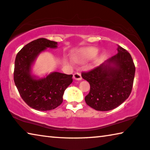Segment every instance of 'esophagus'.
<instances>
[{"instance_id": "1", "label": "esophagus", "mask_w": 150, "mask_h": 150, "mask_svg": "<svg viewBox=\"0 0 150 150\" xmlns=\"http://www.w3.org/2000/svg\"><path fill=\"white\" fill-rule=\"evenodd\" d=\"M73 79L75 80H81L82 77L81 75L79 73H75L74 75H73Z\"/></svg>"}]
</instances>
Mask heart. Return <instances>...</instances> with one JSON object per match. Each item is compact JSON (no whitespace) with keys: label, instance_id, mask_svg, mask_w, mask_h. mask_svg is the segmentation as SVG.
Here are the masks:
<instances>
[{"label":"heart","instance_id":"1","mask_svg":"<svg viewBox=\"0 0 150 150\" xmlns=\"http://www.w3.org/2000/svg\"><path fill=\"white\" fill-rule=\"evenodd\" d=\"M99 50L94 47H90V48H87L85 49H82L79 51L77 53H76L73 57V59L76 61H86L93 59L96 57ZM104 54H102L100 58H103Z\"/></svg>","mask_w":150,"mask_h":150}]
</instances>
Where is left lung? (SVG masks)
Returning a JSON list of instances; mask_svg holds the SVG:
<instances>
[{
    "label": "left lung",
    "mask_w": 150,
    "mask_h": 150,
    "mask_svg": "<svg viewBox=\"0 0 150 150\" xmlns=\"http://www.w3.org/2000/svg\"><path fill=\"white\" fill-rule=\"evenodd\" d=\"M118 53L81 77L90 85L86 104L99 111H108L124 102L131 92L135 73L132 57L118 45Z\"/></svg>",
    "instance_id": "8db88e82"
}]
</instances>
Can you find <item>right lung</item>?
<instances>
[{"label": "right lung", "mask_w": 150, "mask_h": 150, "mask_svg": "<svg viewBox=\"0 0 150 150\" xmlns=\"http://www.w3.org/2000/svg\"><path fill=\"white\" fill-rule=\"evenodd\" d=\"M57 45V42L39 38L26 44L16 56L15 84L24 102L35 110H50L61 105L64 90L73 82L72 75L59 72L42 78L32 75V65L40 54Z\"/></svg>", "instance_id": "add662e5"}]
</instances>
